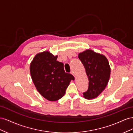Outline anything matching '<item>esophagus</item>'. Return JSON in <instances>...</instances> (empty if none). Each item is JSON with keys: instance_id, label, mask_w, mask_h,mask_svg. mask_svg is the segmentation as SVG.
I'll return each mask as SVG.
<instances>
[{"instance_id": "1", "label": "esophagus", "mask_w": 133, "mask_h": 133, "mask_svg": "<svg viewBox=\"0 0 133 133\" xmlns=\"http://www.w3.org/2000/svg\"><path fill=\"white\" fill-rule=\"evenodd\" d=\"M72 75H73L74 76V77H75V73H74V71H73V70H72L71 71V73H70Z\"/></svg>"}]
</instances>
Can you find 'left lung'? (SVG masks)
Returning <instances> with one entry per match:
<instances>
[{
	"mask_svg": "<svg viewBox=\"0 0 133 133\" xmlns=\"http://www.w3.org/2000/svg\"><path fill=\"white\" fill-rule=\"evenodd\" d=\"M83 63L89 80V87L83 92L84 97L94 99L105 89L110 75V67L104 55L88 49L78 55Z\"/></svg>",
	"mask_w": 133,
	"mask_h": 133,
	"instance_id": "1",
	"label": "left lung"
}]
</instances>
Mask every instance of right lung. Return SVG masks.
<instances>
[{"label": "right lung", "instance_id": "1", "mask_svg": "<svg viewBox=\"0 0 133 133\" xmlns=\"http://www.w3.org/2000/svg\"><path fill=\"white\" fill-rule=\"evenodd\" d=\"M58 56L45 51L36 55L30 63L32 80L38 92L49 101L62 98L74 77L66 73L63 63L57 61Z\"/></svg>", "mask_w": 133, "mask_h": 133}]
</instances>
